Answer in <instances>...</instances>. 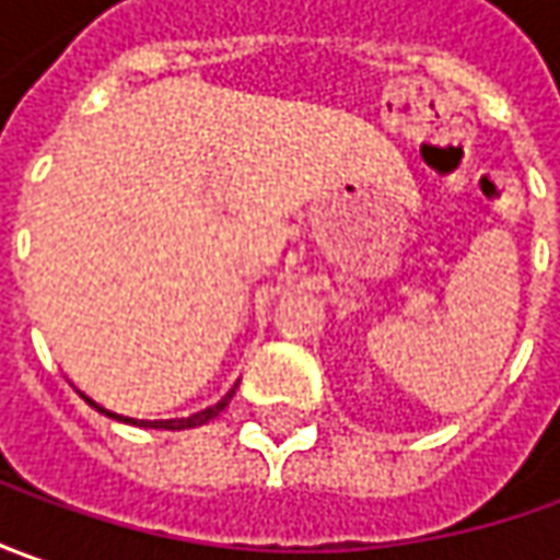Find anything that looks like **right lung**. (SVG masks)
Wrapping results in <instances>:
<instances>
[{
	"mask_svg": "<svg viewBox=\"0 0 560 560\" xmlns=\"http://www.w3.org/2000/svg\"><path fill=\"white\" fill-rule=\"evenodd\" d=\"M232 394H235V390H232ZM232 394L225 396V399H220L217 406H210V409H203V412L191 415V418H179V421H151V424L145 421V428H170V431H179V428H195V424H207L210 418H217V415H220L222 409L229 406ZM120 421H132V424H136V418H124V415H120ZM139 424H142V421H139Z\"/></svg>",
	"mask_w": 560,
	"mask_h": 560,
	"instance_id": "obj_1",
	"label": "right lung"
}]
</instances>
